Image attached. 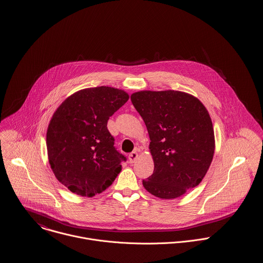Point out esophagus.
I'll return each mask as SVG.
<instances>
[{"label":"esophagus","mask_w":263,"mask_h":263,"mask_svg":"<svg viewBox=\"0 0 263 263\" xmlns=\"http://www.w3.org/2000/svg\"><path fill=\"white\" fill-rule=\"evenodd\" d=\"M137 157H138V153H137L136 151L132 152V153L129 155V162H130V163H134V162L136 161Z\"/></svg>","instance_id":"esophagus-1"}]
</instances>
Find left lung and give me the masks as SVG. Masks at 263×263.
Masks as SVG:
<instances>
[{
  "mask_svg": "<svg viewBox=\"0 0 263 263\" xmlns=\"http://www.w3.org/2000/svg\"><path fill=\"white\" fill-rule=\"evenodd\" d=\"M151 139L154 172L142 181L152 195L181 197L200 184L215 153L210 114L193 95L180 91H139L131 95Z\"/></svg>",
  "mask_w": 263,
  "mask_h": 263,
  "instance_id": "8db88e82",
  "label": "left lung"
}]
</instances>
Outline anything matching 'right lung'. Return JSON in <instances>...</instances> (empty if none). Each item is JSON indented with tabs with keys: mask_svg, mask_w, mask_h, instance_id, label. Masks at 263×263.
<instances>
[{
	"mask_svg": "<svg viewBox=\"0 0 263 263\" xmlns=\"http://www.w3.org/2000/svg\"><path fill=\"white\" fill-rule=\"evenodd\" d=\"M129 99L111 86L80 90L54 111L46 132L50 167L72 193L93 197L116 180L126 157L120 154L107 121Z\"/></svg>",
	"mask_w": 263,
	"mask_h": 263,
	"instance_id": "add662e5",
	"label": "right lung"
}]
</instances>
